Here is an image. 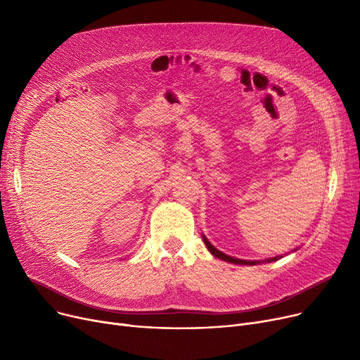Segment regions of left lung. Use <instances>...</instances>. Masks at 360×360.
<instances>
[{
	"mask_svg": "<svg viewBox=\"0 0 360 360\" xmlns=\"http://www.w3.org/2000/svg\"><path fill=\"white\" fill-rule=\"evenodd\" d=\"M202 240H204V243H205L207 250H209V251L212 252V255H214V257H217V258H220V259H223V261H228V262H231V264H242V266H257V264H262V262L266 264V262L277 261L278 258L283 257V255H277V257H271V258H266V259H254V261L240 259V258H235V257H231V255H226L224 252H221V251H219L217 248H214L213 245L210 243V240L205 238V235H202ZM296 250H299V247L295 248V251H296Z\"/></svg>",
	"mask_w": 360,
	"mask_h": 360,
	"instance_id": "1",
	"label": "left lung"
}]
</instances>
